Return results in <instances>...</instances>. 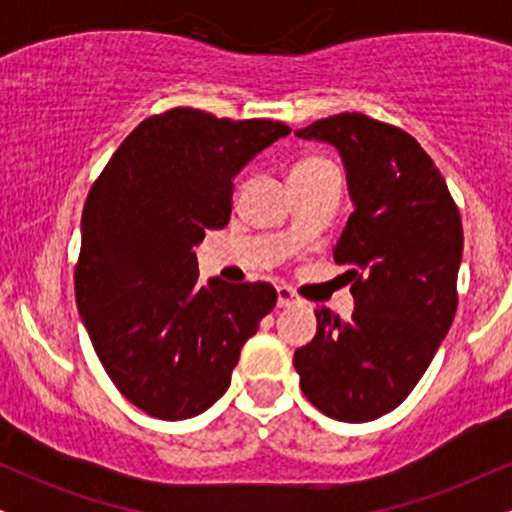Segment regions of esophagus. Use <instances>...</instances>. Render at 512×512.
<instances>
[{
    "instance_id": "esophagus-1",
    "label": "esophagus",
    "mask_w": 512,
    "mask_h": 512,
    "mask_svg": "<svg viewBox=\"0 0 512 512\" xmlns=\"http://www.w3.org/2000/svg\"><path fill=\"white\" fill-rule=\"evenodd\" d=\"M293 303H298L296 293H293L289 286H276V305H279V308H291Z\"/></svg>"
}]
</instances>
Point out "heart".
<instances>
[{"label":"heart","mask_w":512,"mask_h":512,"mask_svg":"<svg viewBox=\"0 0 512 512\" xmlns=\"http://www.w3.org/2000/svg\"><path fill=\"white\" fill-rule=\"evenodd\" d=\"M322 166H327V161H320V158H308V161L296 163L291 173H305V170H315V168H322Z\"/></svg>","instance_id":"1"}]
</instances>
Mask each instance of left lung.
I'll return each mask as SVG.
<instances>
[{
    "label": "left lung",
    "mask_w": 512,
    "mask_h": 512,
    "mask_svg": "<svg viewBox=\"0 0 512 512\" xmlns=\"http://www.w3.org/2000/svg\"><path fill=\"white\" fill-rule=\"evenodd\" d=\"M296 137L342 156L354 214L334 245L351 276L349 320L317 308L296 349L303 395L330 419L363 424L407 399L457 310L462 221L443 175L404 129L361 113L317 120Z\"/></svg>",
    "instance_id": "obj_1"
}]
</instances>
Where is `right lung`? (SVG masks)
Listing matches in <instances>:
<instances>
[{
    "instance_id": "1",
    "label": "right lung",
    "mask_w": 512,
    "mask_h": 512,
    "mask_svg": "<svg viewBox=\"0 0 512 512\" xmlns=\"http://www.w3.org/2000/svg\"><path fill=\"white\" fill-rule=\"evenodd\" d=\"M289 132L173 108L134 129L88 192L76 308L105 373L149 416L209 409L276 305L264 281L199 284L195 245L231 219L233 178Z\"/></svg>"
}]
</instances>
